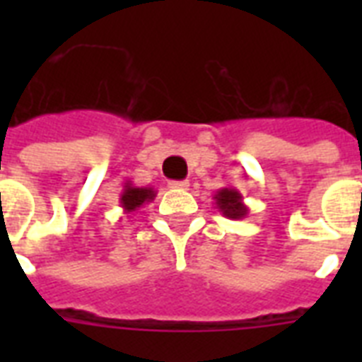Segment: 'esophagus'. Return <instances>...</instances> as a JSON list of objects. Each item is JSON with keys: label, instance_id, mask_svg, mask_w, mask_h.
Masks as SVG:
<instances>
[{"label": "esophagus", "instance_id": "esophagus-1", "mask_svg": "<svg viewBox=\"0 0 362 362\" xmlns=\"http://www.w3.org/2000/svg\"><path fill=\"white\" fill-rule=\"evenodd\" d=\"M169 187H173V189H187V187H189V182L187 180H170Z\"/></svg>", "mask_w": 362, "mask_h": 362}]
</instances>
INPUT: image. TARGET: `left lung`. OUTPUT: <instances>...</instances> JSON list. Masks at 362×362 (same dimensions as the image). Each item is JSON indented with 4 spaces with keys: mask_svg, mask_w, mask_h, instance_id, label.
I'll return each mask as SVG.
<instances>
[{
    "mask_svg": "<svg viewBox=\"0 0 362 362\" xmlns=\"http://www.w3.org/2000/svg\"><path fill=\"white\" fill-rule=\"evenodd\" d=\"M216 209L229 220H242L247 216V206L242 201V193L235 187L227 186L218 189L214 195Z\"/></svg>",
    "mask_w": 362,
    "mask_h": 362,
    "instance_id": "left-lung-1",
    "label": "left lung"
}]
</instances>
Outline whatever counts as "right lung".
<instances>
[{
    "label": "right lung",
    "instance_id": "right-lung-1",
    "mask_svg": "<svg viewBox=\"0 0 362 362\" xmlns=\"http://www.w3.org/2000/svg\"><path fill=\"white\" fill-rule=\"evenodd\" d=\"M158 192L153 187H136L131 182H125L124 189L120 193V206L125 214H131L142 206V204L152 203Z\"/></svg>",
    "mask_w": 362,
    "mask_h": 362
}]
</instances>
